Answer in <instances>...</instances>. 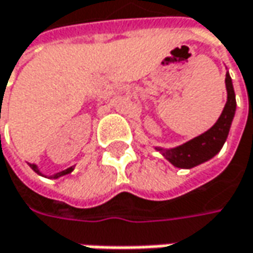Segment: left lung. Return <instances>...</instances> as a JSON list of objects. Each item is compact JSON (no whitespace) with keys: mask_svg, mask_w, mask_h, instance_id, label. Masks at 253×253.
I'll return each instance as SVG.
<instances>
[{"mask_svg":"<svg viewBox=\"0 0 253 253\" xmlns=\"http://www.w3.org/2000/svg\"><path fill=\"white\" fill-rule=\"evenodd\" d=\"M226 89H227V101L214 126L210 127L206 133L197 136L181 146H176L172 149L156 148V150H159L173 167L187 168V169L194 168L197 165L211 159L223 148L236 111V97L229 72L226 74Z\"/></svg>","mask_w":253,"mask_h":253,"instance_id":"8db88e82","label":"left lung"}]
</instances>
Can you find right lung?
<instances>
[{"label": "right lung", "mask_w": 253, "mask_h": 253, "mask_svg": "<svg viewBox=\"0 0 253 253\" xmlns=\"http://www.w3.org/2000/svg\"><path fill=\"white\" fill-rule=\"evenodd\" d=\"M30 168L35 171V172L37 173H40L42 175V172L39 171V168L36 167L35 164H30ZM74 171V167H71V168H68V169H65V171H62V172H58V173H55V175H52V178H59V176H63V175H66V173H71Z\"/></svg>", "instance_id": "add662e5"}]
</instances>
